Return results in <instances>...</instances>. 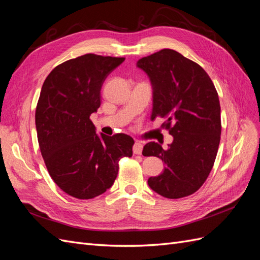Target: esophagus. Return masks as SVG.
Returning a JSON list of instances; mask_svg holds the SVG:
<instances>
[{
  "label": "esophagus",
  "mask_w": 260,
  "mask_h": 260,
  "mask_svg": "<svg viewBox=\"0 0 260 260\" xmlns=\"http://www.w3.org/2000/svg\"><path fill=\"white\" fill-rule=\"evenodd\" d=\"M142 149H143V144L139 142V141H136L135 145H133V153L139 155V154L142 153Z\"/></svg>",
  "instance_id": "esophagus-1"
}]
</instances>
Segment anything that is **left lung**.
I'll use <instances>...</instances> for the list:
<instances>
[{
  "label": "left lung",
  "mask_w": 260,
  "mask_h": 260,
  "mask_svg": "<svg viewBox=\"0 0 260 260\" xmlns=\"http://www.w3.org/2000/svg\"><path fill=\"white\" fill-rule=\"evenodd\" d=\"M137 66L153 86L151 119L165 118L162 128L174 137L167 149L155 142L144 146V156L159 157L166 165L147 183L164 198H185L204 184L214 166L221 135L218 93L205 70L174 50L142 57Z\"/></svg>",
  "instance_id": "left-lung-1"
}]
</instances>
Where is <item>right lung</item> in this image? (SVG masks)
Returning a JSON list of instances; mask_svg holds the SVG:
<instances>
[{"instance_id":"add662e5","label":"right lung","mask_w":260,"mask_h":260,"mask_svg":"<svg viewBox=\"0 0 260 260\" xmlns=\"http://www.w3.org/2000/svg\"><path fill=\"white\" fill-rule=\"evenodd\" d=\"M123 60L85 54L55 67L42 85L36 108L39 146L51 178L73 198L90 200L106 192L118 162L132 156L130 136L99 137L90 119L101 105L106 77Z\"/></svg>"}]
</instances>
